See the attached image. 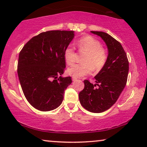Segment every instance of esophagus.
I'll list each match as a JSON object with an SVG mask.
<instances>
[{"mask_svg": "<svg viewBox=\"0 0 147 147\" xmlns=\"http://www.w3.org/2000/svg\"><path fill=\"white\" fill-rule=\"evenodd\" d=\"M72 80H73V81H76V80H77V78L75 77H72Z\"/></svg>", "mask_w": 147, "mask_h": 147, "instance_id": "34e87169", "label": "esophagus"}]
</instances>
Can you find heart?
<instances>
[{
    "label": "heart",
    "mask_w": 147,
    "mask_h": 147,
    "mask_svg": "<svg viewBox=\"0 0 147 147\" xmlns=\"http://www.w3.org/2000/svg\"><path fill=\"white\" fill-rule=\"evenodd\" d=\"M80 49L85 52L84 63L75 64L68 68L67 73L75 78H81L91 74L92 69L99 70L103 67L107 59L105 49L101 47V43L92 36L81 38L78 42ZM75 49L71 45L67 46L64 51V59L68 65H72L76 59Z\"/></svg>",
    "instance_id": "heart-1"
}]
</instances>
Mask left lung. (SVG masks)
Instances as JSON below:
<instances>
[{"mask_svg":"<svg viewBox=\"0 0 147 147\" xmlns=\"http://www.w3.org/2000/svg\"><path fill=\"white\" fill-rule=\"evenodd\" d=\"M91 33L103 39L108 55L103 67L94 77L96 84L84 81V88L80 92L79 99L82 106L89 112L101 113L117 101L127 82L129 65L126 53L119 42L104 32Z\"/></svg>","mask_w":147,"mask_h":147,"instance_id":"left-lung-1","label":"left lung"}]
</instances>
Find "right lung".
I'll return each instance as SVG.
<instances>
[{
  "label": "right lung",
  "mask_w": 147,
  "mask_h": 147,
  "mask_svg": "<svg viewBox=\"0 0 147 147\" xmlns=\"http://www.w3.org/2000/svg\"><path fill=\"white\" fill-rule=\"evenodd\" d=\"M74 31H49L35 36L20 52L17 73L26 99L36 109L53 110L61 105L71 77H62L64 51Z\"/></svg>",
  "instance_id": "1"
}]
</instances>
